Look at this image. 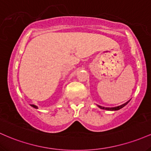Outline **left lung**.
Here are the masks:
<instances>
[{
	"label": "left lung",
	"instance_id": "8db88e82",
	"mask_svg": "<svg viewBox=\"0 0 151 151\" xmlns=\"http://www.w3.org/2000/svg\"><path fill=\"white\" fill-rule=\"evenodd\" d=\"M129 101H127V102L125 103L124 104L121 105V106H117V107H114V108H105V107H103V106H98L100 108H101V109H103V110H108V111H118V110H120L121 108L124 107L126 105H127L128 103H129Z\"/></svg>",
	"mask_w": 151,
	"mask_h": 151
}]
</instances>
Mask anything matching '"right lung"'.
I'll return each instance as SVG.
<instances>
[{"label":"right lung","instance_id":"1","mask_svg":"<svg viewBox=\"0 0 151 151\" xmlns=\"http://www.w3.org/2000/svg\"><path fill=\"white\" fill-rule=\"evenodd\" d=\"M30 106H31L32 107H33V108H38V107H37L36 106H35V105H30Z\"/></svg>","mask_w":151,"mask_h":151}]
</instances>
